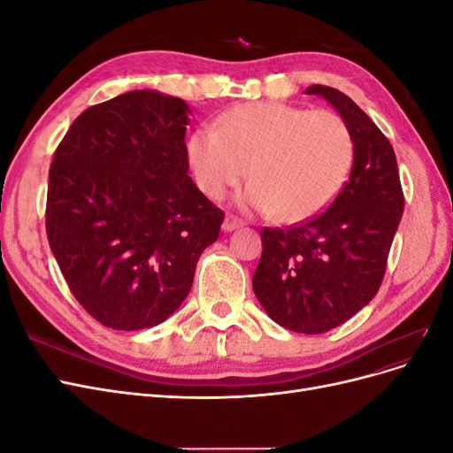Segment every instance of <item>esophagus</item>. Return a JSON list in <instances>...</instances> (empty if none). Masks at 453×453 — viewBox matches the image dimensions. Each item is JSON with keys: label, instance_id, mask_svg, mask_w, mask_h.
Listing matches in <instances>:
<instances>
[{"label": "esophagus", "instance_id": "obj_1", "mask_svg": "<svg viewBox=\"0 0 453 453\" xmlns=\"http://www.w3.org/2000/svg\"><path fill=\"white\" fill-rule=\"evenodd\" d=\"M242 226H243V221H242V219L234 217V215H228V217L225 219V223H223V230H225V232H232V230L242 228Z\"/></svg>", "mask_w": 453, "mask_h": 453}]
</instances>
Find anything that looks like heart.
Returning a JSON list of instances; mask_svg holds the SVG:
<instances>
[{"mask_svg":"<svg viewBox=\"0 0 453 453\" xmlns=\"http://www.w3.org/2000/svg\"><path fill=\"white\" fill-rule=\"evenodd\" d=\"M353 155L351 128L338 113L281 102L238 105L188 142L205 196L223 198L250 173L242 203L285 223L325 210L344 187Z\"/></svg>","mask_w":453,"mask_h":453,"instance_id":"b5f03b06","label":"heart"}]
</instances>
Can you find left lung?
Segmentation results:
<instances>
[{"instance_id":"1","label":"left lung","mask_w":453,"mask_h":453,"mask_svg":"<svg viewBox=\"0 0 453 453\" xmlns=\"http://www.w3.org/2000/svg\"><path fill=\"white\" fill-rule=\"evenodd\" d=\"M348 122L349 180L325 211L291 228H263L253 291L278 325L321 334L346 323L378 293L401 223L404 195L395 150L349 96L311 85Z\"/></svg>"}]
</instances>
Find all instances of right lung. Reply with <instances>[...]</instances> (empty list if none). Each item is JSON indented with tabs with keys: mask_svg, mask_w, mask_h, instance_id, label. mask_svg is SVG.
I'll use <instances>...</instances> for the list:
<instances>
[{
	"mask_svg": "<svg viewBox=\"0 0 453 453\" xmlns=\"http://www.w3.org/2000/svg\"><path fill=\"white\" fill-rule=\"evenodd\" d=\"M188 105L132 90L81 113L49 170L47 238L70 291L96 321L140 331L193 287L225 213L188 177Z\"/></svg>",
	"mask_w": 453,
	"mask_h": 453,
	"instance_id": "right-lung-1",
	"label": "right lung"
}]
</instances>
